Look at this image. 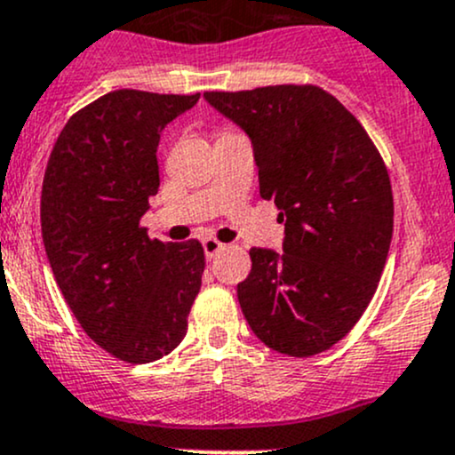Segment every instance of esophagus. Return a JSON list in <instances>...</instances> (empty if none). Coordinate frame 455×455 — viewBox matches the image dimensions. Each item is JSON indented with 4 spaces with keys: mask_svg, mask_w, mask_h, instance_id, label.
<instances>
[{
    "mask_svg": "<svg viewBox=\"0 0 455 455\" xmlns=\"http://www.w3.org/2000/svg\"><path fill=\"white\" fill-rule=\"evenodd\" d=\"M202 249H204L206 259H211V257L218 255L220 251H224V244L215 240V237H204V240H202Z\"/></svg>",
    "mask_w": 455,
    "mask_h": 455,
    "instance_id": "34e87169",
    "label": "esophagus"
}]
</instances>
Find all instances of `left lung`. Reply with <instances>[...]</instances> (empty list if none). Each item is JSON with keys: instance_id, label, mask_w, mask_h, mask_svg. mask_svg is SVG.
I'll list each match as a JSON object with an SVG mask.
<instances>
[{"instance_id": "obj_1", "label": "left lung", "mask_w": 455, "mask_h": 455, "mask_svg": "<svg viewBox=\"0 0 455 455\" xmlns=\"http://www.w3.org/2000/svg\"><path fill=\"white\" fill-rule=\"evenodd\" d=\"M246 132L259 196L275 200L283 253L251 249L237 299L261 343L313 356L341 341L374 297L389 253L387 169L361 123L316 85L204 92Z\"/></svg>"}]
</instances>
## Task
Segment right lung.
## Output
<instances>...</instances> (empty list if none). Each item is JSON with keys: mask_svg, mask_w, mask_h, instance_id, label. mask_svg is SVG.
<instances>
[{"mask_svg": "<svg viewBox=\"0 0 455 455\" xmlns=\"http://www.w3.org/2000/svg\"><path fill=\"white\" fill-rule=\"evenodd\" d=\"M200 94L116 90L79 109L50 154L41 235L50 268L87 337L127 363L163 359L187 334L200 292L198 240H149L160 132Z\"/></svg>", "mask_w": 455, "mask_h": 455, "instance_id": "1", "label": "right lung"}]
</instances>
